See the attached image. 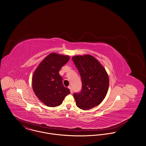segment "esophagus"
Here are the masks:
<instances>
[{"label": "esophagus", "mask_w": 146, "mask_h": 146, "mask_svg": "<svg viewBox=\"0 0 146 146\" xmlns=\"http://www.w3.org/2000/svg\"><path fill=\"white\" fill-rule=\"evenodd\" d=\"M68 88H69V90H70V93H71V94H73V89H72V87L71 86H69V87H68Z\"/></svg>", "instance_id": "34e87169"}]
</instances>
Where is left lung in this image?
<instances>
[{
    "label": "left lung",
    "instance_id": "left-lung-1",
    "mask_svg": "<svg viewBox=\"0 0 146 146\" xmlns=\"http://www.w3.org/2000/svg\"><path fill=\"white\" fill-rule=\"evenodd\" d=\"M72 60L81 76V92L74 93L77 107L82 110L91 109L98 105L106 96L109 85L108 74L101 63L90 55H77Z\"/></svg>",
    "mask_w": 146,
    "mask_h": 146
}]
</instances>
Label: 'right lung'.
<instances>
[{
    "mask_svg": "<svg viewBox=\"0 0 146 146\" xmlns=\"http://www.w3.org/2000/svg\"><path fill=\"white\" fill-rule=\"evenodd\" d=\"M69 58L68 55L51 53L33 73V90L39 100L49 107L59 106L70 93L69 89L64 86L63 78L59 73Z\"/></svg>",
    "mask_w": 146,
    "mask_h": 146,
    "instance_id": "1",
    "label": "right lung"
}]
</instances>
